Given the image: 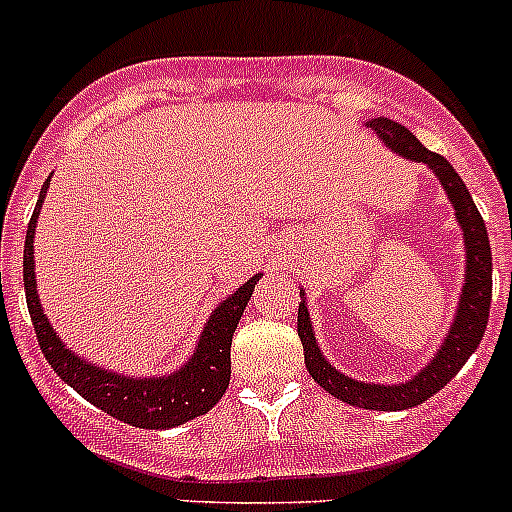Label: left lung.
<instances>
[{
	"label": "left lung",
	"instance_id": "obj_1",
	"mask_svg": "<svg viewBox=\"0 0 512 512\" xmlns=\"http://www.w3.org/2000/svg\"><path fill=\"white\" fill-rule=\"evenodd\" d=\"M366 128H372L382 138L384 146L400 153L402 158L428 166L438 176V182L446 189V194H449L451 205L456 210V220L464 230V248H467V269H464V287H461L456 318L449 328V336L443 338L431 364L423 366L410 382L402 384L359 382V379H351L338 372L336 366H330V361L320 354L318 343H315L310 312L305 307V292H300L302 302L300 312H297V336H300L302 348H305L307 372L325 392L348 402V405H356V408L397 413V410L415 408V405L436 395L438 390H443L459 374L461 366L467 364L469 356L474 354V348L485 336L492 297V253L485 220L479 215L467 184L461 182V176L456 174L454 166L446 158L428 151L405 125L395 120L374 117V120L366 122Z\"/></svg>",
	"mask_w": 512,
	"mask_h": 512
}]
</instances>
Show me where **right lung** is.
Listing matches in <instances>:
<instances>
[{
  "mask_svg": "<svg viewBox=\"0 0 512 512\" xmlns=\"http://www.w3.org/2000/svg\"><path fill=\"white\" fill-rule=\"evenodd\" d=\"M48 184H51V179L43 182L38 205H35L30 223H27L25 256H22L27 310H30V320H33L35 336L43 348L45 361L84 400H89L122 423L135 425V428L161 431V428H176L187 420H194L197 415H205L228 390L230 343H233L238 320H241L261 274L248 279L243 287L235 289L233 295L225 297L215 307V312L205 323L192 359L179 372L164 374V377H125V374L107 372L102 366L89 364L87 359H79L74 351L63 346V341L53 333L51 323L43 315V307H40L38 289H35L33 241L35 223H38Z\"/></svg>",
  "mask_w": 512,
  "mask_h": 512,
  "instance_id": "add662e5",
  "label": "right lung"
}]
</instances>
